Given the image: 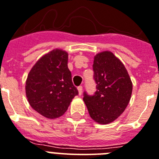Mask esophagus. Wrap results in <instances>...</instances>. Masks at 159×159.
<instances>
[{"mask_svg": "<svg viewBox=\"0 0 159 159\" xmlns=\"http://www.w3.org/2000/svg\"><path fill=\"white\" fill-rule=\"evenodd\" d=\"M77 89H78V91H79V94H80V95H81V94H82V91H83L82 86H79V87L77 88Z\"/></svg>", "mask_w": 159, "mask_h": 159, "instance_id": "1", "label": "esophagus"}]
</instances>
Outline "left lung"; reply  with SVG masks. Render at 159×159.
I'll list each match as a JSON object with an SVG mask.
<instances>
[{
    "label": "left lung",
    "instance_id": "8db88e82",
    "mask_svg": "<svg viewBox=\"0 0 159 159\" xmlns=\"http://www.w3.org/2000/svg\"><path fill=\"white\" fill-rule=\"evenodd\" d=\"M93 80L96 92H84L89 115L98 124H107L125 111L132 92V84L124 65L111 52L105 51L94 57Z\"/></svg>",
    "mask_w": 159,
    "mask_h": 159
}]
</instances>
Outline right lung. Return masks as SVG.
<instances>
[{
    "mask_svg": "<svg viewBox=\"0 0 159 159\" xmlns=\"http://www.w3.org/2000/svg\"><path fill=\"white\" fill-rule=\"evenodd\" d=\"M67 61L66 52L53 49L40 57L27 75L26 95L30 106L48 119L61 116L79 94Z\"/></svg>",
    "mask_w": 159,
    "mask_h": 159,
    "instance_id": "add662e5",
    "label": "right lung"
}]
</instances>
